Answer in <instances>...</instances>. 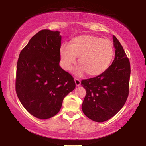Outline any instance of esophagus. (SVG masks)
Segmentation results:
<instances>
[{
	"label": "esophagus",
	"instance_id": "obj_1",
	"mask_svg": "<svg viewBox=\"0 0 146 146\" xmlns=\"http://www.w3.org/2000/svg\"><path fill=\"white\" fill-rule=\"evenodd\" d=\"M74 81H75L76 85L77 86H78L80 85V84H81L80 80H79V79H78V78H75L74 79Z\"/></svg>",
	"mask_w": 146,
	"mask_h": 146
}]
</instances>
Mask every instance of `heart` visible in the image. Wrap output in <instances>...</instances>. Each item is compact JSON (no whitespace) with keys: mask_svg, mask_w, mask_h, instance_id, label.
<instances>
[{"mask_svg":"<svg viewBox=\"0 0 146 146\" xmlns=\"http://www.w3.org/2000/svg\"><path fill=\"white\" fill-rule=\"evenodd\" d=\"M77 57L81 66L75 70L77 75L86 72L88 75H100L108 69L114 57L113 43L107 39L92 35L73 38L69 46L62 44L60 48V65L65 70H70L76 62Z\"/></svg>","mask_w":146,"mask_h":146,"instance_id":"1","label":"heart"}]
</instances>
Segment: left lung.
<instances>
[{
    "label": "left lung",
    "instance_id": "1",
    "mask_svg": "<svg viewBox=\"0 0 146 146\" xmlns=\"http://www.w3.org/2000/svg\"><path fill=\"white\" fill-rule=\"evenodd\" d=\"M115 58L104 72L82 80L86 90L82 109L92 120L103 122L116 114L125 104L129 94L130 63L122 46L113 36Z\"/></svg>",
    "mask_w": 146,
    "mask_h": 146
}]
</instances>
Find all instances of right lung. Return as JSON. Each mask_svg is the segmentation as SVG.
<instances>
[{
	"mask_svg": "<svg viewBox=\"0 0 146 146\" xmlns=\"http://www.w3.org/2000/svg\"><path fill=\"white\" fill-rule=\"evenodd\" d=\"M61 39L58 31L42 30L31 38L18 60L17 96L37 118L56 115L64 97L76 87L73 77L59 65Z\"/></svg>",
	"mask_w": 146,
	"mask_h": 146,
	"instance_id": "right-lung-1",
	"label": "right lung"
}]
</instances>
